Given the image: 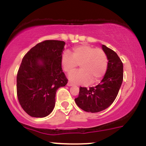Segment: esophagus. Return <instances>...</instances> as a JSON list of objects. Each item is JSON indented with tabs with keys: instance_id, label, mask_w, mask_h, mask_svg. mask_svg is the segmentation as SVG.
<instances>
[{
	"instance_id": "34e87169",
	"label": "esophagus",
	"mask_w": 146,
	"mask_h": 146,
	"mask_svg": "<svg viewBox=\"0 0 146 146\" xmlns=\"http://www.w3.org/2000/svg\"><path fill=\"white\" fill-rule=\"evenodd\" d=\"M67 85H68V86L70 87V86H73V84L72 83V82H68V83H67Z\"/></svg>"
}]
</instances>
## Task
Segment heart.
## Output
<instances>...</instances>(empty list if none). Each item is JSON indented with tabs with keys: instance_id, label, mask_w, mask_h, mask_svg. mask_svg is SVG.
Segmentation results:
<instances>
[{
	"instance_id": "obj_1",
	"label": "heart",
	"mask_w": 146,
	"mask_h": 146,
	"mask_svg": "<svg viewBox=\"0 0 146 146\" xmlns=\"http://www.w3.org/2000/svg\"><path fill=\"white\" fill-rule=\"evenodd\" d=\"M61 63L67 73L73 72L80 64V70L69 75L68 78L71 82L85 84L91 81L94 83L100 81L105 74L108 59L102 48L79 45L73 48L72 54L69 51H64L61 55Z\"/></svg>"
}]
</instances>
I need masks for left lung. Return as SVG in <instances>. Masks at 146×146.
<instances>
[{
    "label": "left lung",
    "mask_w": 146,
    "mask_h": 146,
    "mask_svg": "<svg viewBox=\"0 0 146 146\" xmlns=\"http://www.w3.org/2000/svg\"><path fill=\"white\" fill-rule=\"evenodd\" d=\"M107 54L108 66L100 83L95 87L80 88L76 104L88 112H99L108 108L115 100L123 82V64L115 51L102 45Z\"/></svg>",
    "instance_id": "1"
}]
</instances>
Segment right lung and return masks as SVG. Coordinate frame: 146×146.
<instances>
[{
    "mask_svg": "<svg viewBox=\"0 0 146 146\" xmlns=\"http://www.w3.org/2000/svg\"><path fill=\"white\" fill-rule=\"evenodd\" d=\"M65 44L63 41H44L23 57L17 76V95L22 108L31 117L49 115L57 90L67 84L61 63Z\"/></svg>",
    "mask_w": 146,
    "mask_h": 146,
    "instance_id": "add662e5",
    "label": "right lung"
}]
</instances>
